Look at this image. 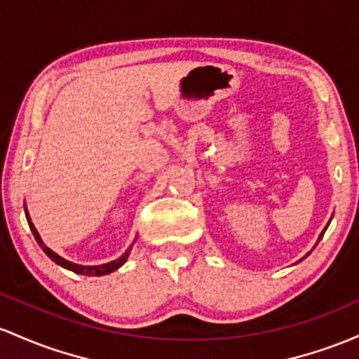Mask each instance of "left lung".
Here are the masks:
<instances>
[{
	"mask_svg": "<svg viewBox=\"0 0 359 359\" xmlns=\"http://www.w3.org/2000/svg\"><path fill=\"white\" fill-rule=\"evenodd\" d=\"M327 225H329V224H327ZM327 225H325V229H327ZM325 229H324V231H322V232H320V236H319V241H320V239H322V236H324V232H325ZM309 255H310V252H307V255H305V256H304V257H302V259H305V257H307V256H309Z\"/></svg>",
	"mask_w": 359,
	"mask_h": 359,
	"instance_id": "left-lung-1",
	"label": "left lung"
}]
</instances>
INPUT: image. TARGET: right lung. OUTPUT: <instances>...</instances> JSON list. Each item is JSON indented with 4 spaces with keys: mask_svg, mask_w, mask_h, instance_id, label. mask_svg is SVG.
<instances>
[{
    "mask_svg": "<svg viewBox=\"0 0 359 359\" xmlns=\"http://www.w3.org/2000/svg\"><path fill=\"white\" fill-rule=\"evenodd\" d=\"M25 215H27V222H28V225H30V231H32V233H34V237H35V241H37V244L40 245V248H42V251L46 252V255L49 256L50 259L54 261L55 264H59V266H62V268L69 269V271H74V273H78V275H86V276H102V275H108V273L115 271V269H118L120 266H122V264L126 263V261H127L128 255H130V249H132V245H130V248L127 249L126 252H123L122 256L118 257V259H115V261H110V263H107V264H98V266H83V264H76V263H71V261L64 259V257H60L59 255H55V252L52 251V249H49V248H47L46 244H43V241L40 239V236H39L37 229H35V225L32 224V220H30V215H28L27 208H25Z\"/></svg>",
    "mask_w": 359,
    "mask_h": 359,
    "instance_id": "1",
    "label": "right lung"
}]
</instances>
